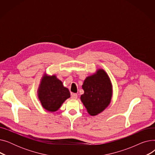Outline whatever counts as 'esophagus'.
I'll list each match as a JSON object with an SVG mask.
<instances>
[{"label": "esophagus", "instance_id": "obj_1", "mask_svg": "<svg viewBox=\"0 0 155 155\" xmlns=\"http://www.w3.org/2000/svg\"><path fill=\"white\" fill-rule=\"evenodd\" d=\"M71 99H76L77 98V97H78L77 94H74V93H72L71 94Z\"/></svg>", "mask_w": 155, "mask_h": 155}]
</instances>
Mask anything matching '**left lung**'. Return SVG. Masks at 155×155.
Here are the masks:
<instances>
[{
	"instance_id": "1",
	"label": "left lung",
	"mask_w": 155,
	"mask_h": 155,
	"mask_svg": "<svg viewBox=\"0 0 155 155\" xmlns=\"http://www.w3.org/2000/svg\"><path fill=\"white\" fill-rule=\"evenodd\" d=\"M84 94L80 99L91 116L98 115L110 104L113 94L110 77L104 69L99 68L85 79L82 85Z\"/></svg>"
}]
</instances>
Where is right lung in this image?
Wrapping results in <instances>:
<instances>
[{
  "label": "right lung",
  "mask_w": 155,
  "mask_h": 155,
  "mask_svg": "<svg viewBox=\"0 0 155 155\" xmlns=\"http://www.w3.org/2000/svg\"><path fill=\"white\" fill-rule=\"evenodd\" d=\"M37 92L42 107L51 112L58 110L63 102L70 97L69 90L63 86L56 75H50L46 72L40 80Z\"/></svg>",
  "instance_id": "right-lung-1"
}]
</instances>
